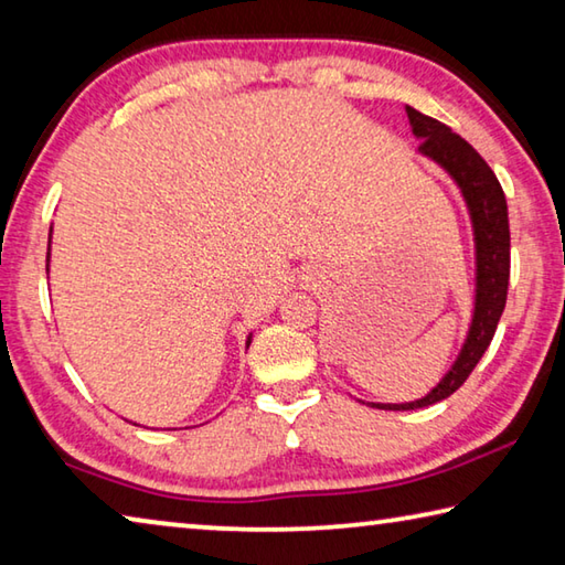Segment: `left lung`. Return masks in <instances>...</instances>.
<instances>
[{
  "mask_svg": "<svg viewBox=\"0 0 565 565\" xmlns=\"http://www.w3.org/2000/svg\"><path fill=\"white\" fill-rule=\"evenodd\" d=\"M411 131L418 139V157L434 161L444 169L456 189L461 191L468 218L473 232V311L468 323L463 347L458 351L451 369L426 396L406 404H371L384 411H414L444 401L463 384L468 374L481 361L483 351L499 327L505 306L511 274V232H509V206H505L503 189L499 179L486 164L481 154L458 137L446 124L436 121L426 114L406 107Z\"/></svg>",
  "mask_w": 565,
  "mask_h": 565,
  "instance_id": "1",
  "label": "left lung"
}]
</instances>
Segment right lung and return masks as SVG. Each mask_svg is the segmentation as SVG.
Masks as SVG:
<instances>
[{
	"label": "right lung",
	"instance_id": "1",
	"mask_svg": "<svg viewBox=\"0 0 565 565\" xmlns=\"http://www.w3.org/2000/svg\"><path fill=\"white\" fill-rule=\"evenodd\" d=\"M50 252H52V228H50ZM50 252H46V271H50ZM248 343H252V333L246 337V349H248Z\"/></svg>",
	"mask_w": 565,
	"mask_h": 565
}]
</instances>
